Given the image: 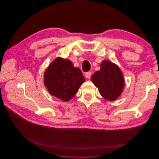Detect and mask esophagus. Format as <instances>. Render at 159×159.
Here are the masks:
<instances>
[{
  "label": "esophagus",
  "mask_w": 159,
  "mask_h": 159,
  "mask_svg": "<svg viewBox=\"0 0 159 159\" xmlns=\"http://www.w3.org/2000/svg\"><path fill=\"white\" fill-rule=\"evenodd\" d=\"M85 76L86 78L88 79H90L91 76V71H88V72H86L85 74Z\"/></svg>",
  "instance_id": "esophagus-1"
}]
</instances>
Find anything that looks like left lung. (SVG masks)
Returning <instances> with one entry per match:
<instances>
[{"label":"left lung","mask_w":159,"mask_h":159,"mask_svg":"<svg viewBox=\"0 0 159 159\" xmlns=\"http://www.w3.org/2000/svg\"><path fill=\"white\" fill-rule=\"evenodd\" d=\"M91 80L98 88L101 95L110 102L121 95L125 85L121 70L116 64L107 60L102 62L100 70L95 72Z\"/></svg>","instance_id":"obj_1"}]
</instances>
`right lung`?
Returning <instances> with one entry per match:
<instances>
[{"label":"right lung","mask_w":159,"mask_h":159,"mask_svg":"<svg viewBox=\"0 0 159 159\" xmlns=\"http://www.w3.org/2000/svg\"><path fill=\"white\" fill-rule=\"evenodd\" d=\"M44 85L50 94L64 102H68L85 81L78 68H75L69 60L57 57L44 73Z\"/></svg>","instance_id":"right-lung-1"}]
</instances>
